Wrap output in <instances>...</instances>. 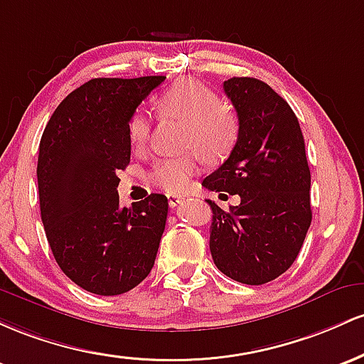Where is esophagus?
Listing matches in <instances>:
<instances>
[{
	"label": "esophagus",
	"instance_id": "34e87169",
	"mask_svg": "<svg viewBox=\"0 0 364 364\" xmlns=\"http://www.w3.org/2000/svg\"><path fill=\"white\" fill-rule=\"evenodd\" d=\"M166 198H168V204H170V208H175V206H178V204H181V203L183 201V198H182V196L168 194V196H166Z\"/></svg>",
	"mask_w": 364,
	"mask_h": 364
}]
</instances>
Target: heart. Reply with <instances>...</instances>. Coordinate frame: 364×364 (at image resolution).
I'll return each instance as SVG.
<instances>
[{
    "label": "heart",
    "instance_id": "heart-1",
    "mask_svg": "<svg viewBox=\"0 0 364 364\" xmlns=\"http://www.w3.org/2000/svg\"><path fill=\"white\" fill-rule=\"evenodd\" d=\"M156 112L163 118L186 122V146L196 149L208 161H218L234 149L240 132L235 109L222 103L213 89L196 79H181L158 97ZM149 118L134 112L129 118L127 134L134 148H142L149 136ZM198 171V156L168 158L151 170L149 181L166 193H183Z\"/></svg>",
    "mask_w": 364,
    "mask_h": 364
}]
</instances>
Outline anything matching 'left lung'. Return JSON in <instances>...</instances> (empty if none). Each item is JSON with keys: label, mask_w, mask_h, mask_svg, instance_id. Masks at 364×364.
Wrapping results in <instances>:
<instances>
[{"label": "left lung", "mask_w": 364, "mask_h": 364, "mask_svg": "<svg viewBox=\"0 0 364 364\" xmlns=\"http://www.w3.org/2000/svg\"><path fill=\"white\" fill-rule=\"evenodd\" d=\"M223 91L240 132L230 156L203 181L215 193L239 194L240 204L213 211L210 251L232 280L261 285L291 268L311 225V173L296 113L263 80L232 77Z\"/></svg>", "instance_id": "1"}]
</instances>
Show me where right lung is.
Masks as SVG:
<instances>
[{
    "label": "right lung",
    "instance_id": "1",
    "mask_svg": "<svg viewBox=\"0 0 364 364\" xmlns=\"http://www.w3.org/2000/svg\"><path fill=\"white\" fill-rule=\"evenodd\" d=\"M165 77L91 79L55 109L39 144L41 220L61 272L97 296L129 292L149 275L168 199L120 208L118 171L130 161L129 118Z\"/></svg>",
    "mask_w": 364,
    "mask_h": 364
}]
</instances>
